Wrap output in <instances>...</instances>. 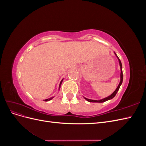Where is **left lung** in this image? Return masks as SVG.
Masks as SVG:
<instances>
[{
  "label": "left lung",
  "mask_w": 146,
  "mask_h": 146,
  "mask_svg": "<svg viewBox=\"0 0 146 146\" xmlns=\"http://www.w3.org/2000/svg\"><path fill=\"white\" fill-rule=\"evenodd\" d=\"M114 55H116V56L117 57V60H118V61H119V66H120V69H121L120 82H119V85H118V86H117V87L116 89L115 90V91H114L111 95L109 96H108V97H107V98H104V99H100V100H92V99H87V98H85V97H83V98H85V100H87V101H88V102H99V103H102V102H106V101H107V100H110V99H112L114 98V97L116 96V93H117V91H119V88H120L121 85H122V81H123L122 66V63H121V60H119V58H118V56H117L116 54V53L114 52Z\"/></svg>",
  "instance_id": "1"
}]
</instances>
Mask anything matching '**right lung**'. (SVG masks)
<instances>
[{
    "label": "right lung",
    "instance_id": "obj_1",
    "mask_svg": "<svg viewBox=\"0 0 146 146\" xmlns=\"http://www.w3.org/2000/svg\"><path fill=\"white\" fill-rule=\"evenodd\" d=\"M63 78L62 79V80H61V81L60 82V85H59V90H60V87H61V83H62V82H63ZM54 97H52V98H48V99H45L44 100V101H46V102H47V101H49V100H51L53 98H54Z\"/></svg>",
    "mask_w": 146,
    "mask_h": 146
}]
</instances>
